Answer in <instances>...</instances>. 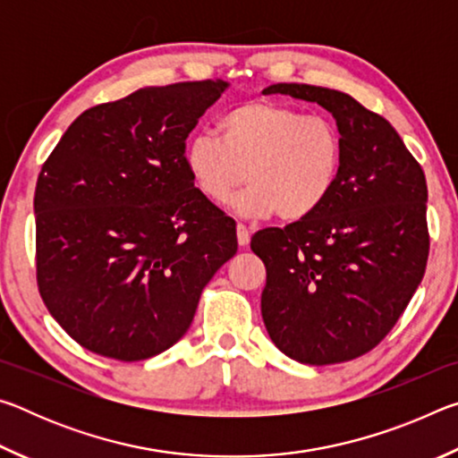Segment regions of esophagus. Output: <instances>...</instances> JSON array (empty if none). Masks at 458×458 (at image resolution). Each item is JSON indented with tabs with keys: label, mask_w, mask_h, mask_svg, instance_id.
I'll use <instances>...</instances> for the list:
<instances>
[{
	"label": "esophagus",
	"mask_w": 458,
	"mask_h": 458,
	"mask_svg": "<svg viewBox=\"0 0 458 458\" xmlns=\"http://www.w3.org/2000/svg\"><path fill=\"white\" fill-rule=\"evenodd\" d=\"M236 236H238L240 246H248V242H250V232H248L244 224H238V226H236Z\"/></svg>",
	"instance_id": "obj_1"
}]
</instances>
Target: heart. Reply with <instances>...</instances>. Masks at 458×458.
<instances>
[{"instance_id": "obj_1", "label": "heart", "mask_w": 458, "mask_h": 458, "mask_svg": "<svg viewBox=\"0 0 458 458\" xmlns=\"http://www.w3.org/2000/svg\"><path fill=\"white\" fill-rule=\"evenodd\" d=\"M344 164L335 123L275 100H248L218 121V137L199 133L185 145V167L214 204L232 201L240 214L299 222L331 196Z\"/></svg>"}]
</instances>
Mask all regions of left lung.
<instances>
[{"label": "left lung", "mask_w": 458, "mask_h": 458, "mask_svg": "<svg viewBox=\"0 0 458 458\" xmlns=\"http://www.w3.org/2000/svg\"><path fill=\"white\" fill-rule=\"evenodd\" d=\"M262 95L321 105L344 141L339 180L319 210L252 236L267 267L262 321L294 361L360 358L396 325L424 276V172L396 129L345 92L278 82Z\"/></svg>", "instance_id": "1"}]
</instances>
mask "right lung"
Segmentation results:
<instances>
[{"label": "right lung", "instance_id": "add662e5", "mask_svg": "<svg viewBox=\"0 0 458 458\" xmlns=\"http://www.w3.org/2000/svg\"><path fill=\"white\" fill-rule=\"evenodd\" d=\"M224 81L145 87L84 111L38 175L36 267L76 344L139 361L190 329L199 294L238 250L236 224L185 167V139Z\"/></svg>", "mask_w": 458, "mask_h": 458}]
</instances>
